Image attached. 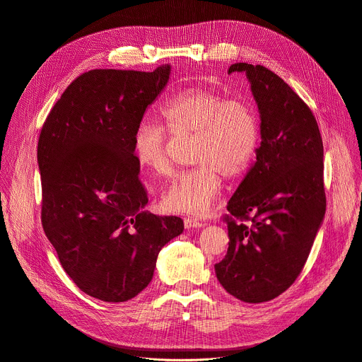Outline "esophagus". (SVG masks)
Wrapping results in <instances>:
<instances>
[{
  "label": "esophagus",
  "mask_w": 362,
  "mask_h": 362,
  "mask_svg": "<svg viewBox=\"0 0 362 362\" xmlns=\"http://www.w3.org/2000/svg\"><path fill=\"white\" fill-rule=\"evenodd\" d=\"M203 226H206V223L204 222H202V221H199V219H196V218H185V228L186 229H193V228H203Z\"/></svg>",
  "instance_id": "1"
}]
</instances>
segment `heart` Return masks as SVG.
<instances>
[{
	"label": "heart",
	"mask_w": 362,
	"mask_h": 362,
	"mask_svg": "<svg viewBox=\"0 0 362 362\" xmlns=\"http://www.w3.org/2000/svg\"><path fill=\"white\" fill-rule=\"evenodd\" d=\"M162 124L141 122L133 136L137 163L154 176L170 173L168 134H194V169L177 173L163 190L162 204L169 212L203 215L222 192V176L236 177L250 166L257 144L259 123L255 110L242 100L194 88L166 100Z\"/></svg>",
	"instance_id": "obj_1"
}]
</instances>
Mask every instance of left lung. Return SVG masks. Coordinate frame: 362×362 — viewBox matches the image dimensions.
<instances>
[{
    "label": "left lung",
    "instance_id": "obj_1",
    "mask_svg": "<svg viewBox=\"0 0 362 362\" xmlns=\"http://www.w3.org/2000/svg\"><path fill=\"white\" fill-rule=\"evenodd\" d=\"M228 73L246 74L259 110L261 146L228 203L229 247L215 272L226 292L259 303L295 282L322 225L324 146L313 112L279 76L246 63Z\"/></svg>",
    "mask_w": 362,
    "mask_h": 362
}]
</instances>
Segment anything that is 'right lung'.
Segmentation results:
<instances>
[{
  "mask_svg": "<svg viewBox=\"0 0 362 362\" xmlns=\"http://www.w3.org/2000/svg\"><path fill=\"white\" fill-rule=\"evenodd\" d=\"M170 64L151 73L91 70L49 112L38 139L41 222L60 264L87 295L124 302L151 281L158 255L185 226L144 211L133 136L165 90Z\"/></svg>",
  "mask_w": 362,
  "mask_h": 362,
  "instance_id": "1",
  "label": "right lung"
}]
</instances>
